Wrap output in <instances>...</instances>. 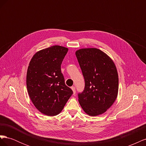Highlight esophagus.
Segmentation results:
<instances>
[{
	"label": "esophagus",
	"mask_w": 146,
	"mask_h": 146,
	"mask_svg": "<svg viewBox=\"0 0 146 146\" xmlns=\"http://www.w3.org/2000/svg\"><path fill=\"white\" fill-rule=\"evenodd\" d=\"M71 89H72V90L73 91V94L74 95L75 94H76V88H75L74 86H72L71 87Z\"/></svg>",
	"instance_id": "34e87169"
}]
</instances>
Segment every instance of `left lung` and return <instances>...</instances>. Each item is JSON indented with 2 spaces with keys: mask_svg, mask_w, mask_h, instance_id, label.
Segmentation results:
<instances>
[{
  "mask_svg": "<svg viewBox=\"0 0 146 146\" xmlns=\"http://www.w3.org/2000/svg\"><path fill=\"white\" fill-rule=\"evenodd\" d=\"M76 55L85 78V86L78 102L91 116L104 113L116 100L119 88L117 69L110 57L96 48H80Z\"/></svg>",
  "mask_w": 146,
  "mask_h": 146,
  "instance_id": "left-lung-1",
  "label": "left lung"
}]
</instances>
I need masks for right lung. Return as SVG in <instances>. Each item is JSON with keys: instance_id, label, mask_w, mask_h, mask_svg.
Returning a JSON list of instances; mask_svg holds the SVG:
<instances>
[{"instance_id": "obj_1", "label": "right lung", "mask_w": 146, "mask_h": 146, "mask_svg": "<svg viewBox=\"0 0 146 146\" xmlns=\"http://www.w3.org/2000/svg\"><path fill=\"white\" fill-rule=\"evenodd\" d=\"M68 48L53 46L37 52L31 59L26 83L28 93L39 111L54 116L62 111L72 90L66 86L61 64Z\"/></svg>"}]
</instances>
